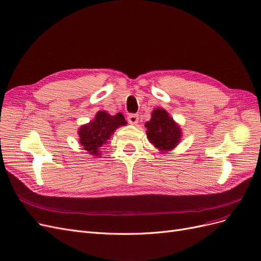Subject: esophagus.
<instances>
[{"label":"esophagus","mask_w":261,"mask_h":261,"mask_svg":"<svg viewBox=\"0 0 261 261\" xmlns=\"http://www.w3.org/2000/svg\"><path fill=\"white\" fill-rule=\"evenodd\" d=\"M127 120H128L129 124L135 125V124H137V123H138L139 117H138V115H137V114H129V115H128V117H127Z\"/></svg>","instance_id":"1"}]
</instances>
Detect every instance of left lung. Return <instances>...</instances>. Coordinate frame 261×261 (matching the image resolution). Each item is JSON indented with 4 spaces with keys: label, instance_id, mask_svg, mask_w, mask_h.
Returning a JSON list of instances; mask_svg holds the SVG:
<instances>
[{
    "label": "left lung",
    "instance_id": "left-lung-1",
    "mask_svg": "<svg viewBox=\"0 0 261 261\" xmlns=\"http://www.w3.org/2000/svg\"><path fill=\"white\" fill-rule=\"evenodd\" d=\"M145 126L149 141L161 152L174 149L181 138L180 127L164 109H154L151 118Z\"/></svg>",
    "mask_w": 261,
    "mask_h": 261
}]
</instances>
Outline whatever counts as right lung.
Instances as JSON below:
<instances>
[{"label": "right lung", "mask_w": 261, "mask_h": 261, "mask_svg": "<svg viewBox=\"0 0 261 261\" xmlns=\"http://www.w3.org/2000/svg\"><path fill=\"white\" fill-rule=\"evenodd\" d=\"M126 124L127 122L122 113L110 115L106 111H99L90 123L83 125L78 129L80 144L89 154L99 158L101 155L99 148L108 143L120 126Z\"/></svg>", "instance_id": "1"}]
</instances>
